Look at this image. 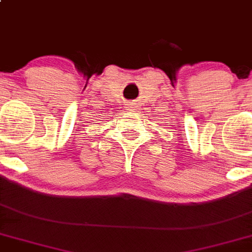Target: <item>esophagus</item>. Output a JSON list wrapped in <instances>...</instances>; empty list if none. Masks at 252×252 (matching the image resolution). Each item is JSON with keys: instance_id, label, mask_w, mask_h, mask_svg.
I'll return each instance as SVG.
<instances>
[{"instance_id": "esophagus-1", "label": "esophagus", "mask_w": 252, "mask_h": 252, "mask_svg": "<svg viewBox=\"0 0 252 252\" xmlns=\"http://www.w3.org/2000/svg\"><path fill=\"white\" fill-rule=\"evenodd\" d=\"M126 109L129 110V111H134V110H136V103L129 102L128 105H126Z\"/></svg>"}]
</instances>
